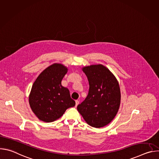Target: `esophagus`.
I'll list each match as a JSON object with an SVG mask.
<instances>
[{
  "label": "esophagus",
  "instance_id": "esophagus-1",
  "mask_svg": "<svg viewBox=\"0 0 159 159\" xmlns=\"http://www.w3.org/2000/svg\"><path fill=\"white\" fill-rule=\"evenodd\" d=\"M79 104V101H78V100H76L75 101V106L77 107V106H78V104Z\"/></svg>",
  "mask_w": 159,
  "mask_h": 159
}]
</instances>
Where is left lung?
I'll return each instance as SVG.
<instances>
[{
	"label": "left lung",
	"mask_w": 159,
	"mask_h": 159,
	"mask_svg": "<svg viewBox=\"0 0 159 159\" xmlns=\"http://www.w3.org/2000/svg\"><path fill=\"white\" fill-rule=\"evenodd\" d=\"M89 84V93L77 106V110L88 125L103 127L116 116L120 106L119 83L111 72L102 65L82 68Z\"/></svg>",
	"instance_id": "1"
}]
</instances>
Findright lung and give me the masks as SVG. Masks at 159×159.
<instances>
[{"label":"right lung","instance_id":"add662e5","mask_svg":"<svg viewBox=\"0 0 159 159\" xmlns=\"http://www.w3.org/2000/svg\"><path fill=\"white\" fill-rule=\"evenodd\" d=\"M68 69L54 63L44 69L34 82L29 96L30 107L38 118L44 122H53L60 118L75 102L69 90L61 82Z\"/></svg>","mask_w":159,"mask_h":159}]
</instances>
